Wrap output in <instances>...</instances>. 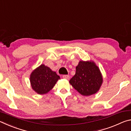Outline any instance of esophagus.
I'll use <instances>...</instances> for the list:
<instances>
[{
  "label": "esophagus",
  "instance_id": "obj_1",
  "mask_svg": "<svg viewBox=\"0 0 131 131\" xmlns=\"http://www.w3.org/2000/svg\"><path fill=\"white\" fill-rule=\"evenodd\" d=\"M62 77L64 79H66V80H69L70 79V77L69 76H68V75H63Z\"/></svg>",
  "mask_w": 131,
  "mask_h": 131
}]
</instances>
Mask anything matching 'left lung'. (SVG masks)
Returning a JSON list of instances; mask_svg holds the SVG:
<instances>
[{
  "mask_svg": "<svg viewBox=\"0 0 131 131\" xmlns=\"http://www.w3.org/2000/svg\"><path fill=\"white\" fill-rule=\"evenodd\" d=\"M69 83L80 94L88 96L96 94L100 90L103 77L94 61H80L76 68V73Z\"/></svg>",
  "mask_w": 131,
  "mask_h": 131,
  "instance_id": "left-lung-1",
  "label": "left lung"
}]
</instances>
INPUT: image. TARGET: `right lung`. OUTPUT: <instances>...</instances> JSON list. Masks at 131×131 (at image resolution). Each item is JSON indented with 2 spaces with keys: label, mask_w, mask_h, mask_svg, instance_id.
<instances>
[{
  "label": "right lung",
  "mask_w": 131,
  "mask_h": 131,
  "mask_svg": "<svg viewBox=\"0 0 131 131\" xmlns=\"http://www.w3.org/2000/svg\"><path fill=\"white\" fill-rule=\"evenodd\" d=\"M59 79L60 77L56 72L44 64L33 70L29 78L32 90L40 95L47 94Z\"/></svg>",
  "instance_id": "add662e5"
}]
</instances>
